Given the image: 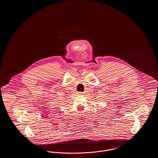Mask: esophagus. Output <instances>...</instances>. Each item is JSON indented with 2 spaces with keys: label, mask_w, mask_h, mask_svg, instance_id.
<instances>
[{
  "label": "esophagus",
  "mask_w": 158,
  "mask_h": 158,
  "mask_svg": "<svg viewBox=\"0 0 158 158\" xmlns=\"http://www.w3.org/2000/svg\"><path fill=\"white\" fill-rule=\"evenodd\" d=\"M79 95H82V93H81V92H79Z\"/></svg>",
  "instance_id": "esophagus-1"
}]
</instances>
